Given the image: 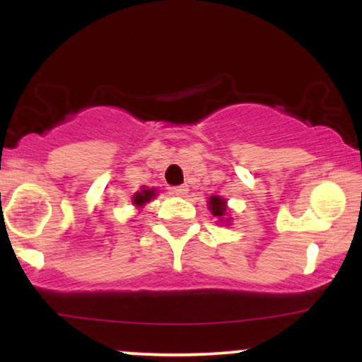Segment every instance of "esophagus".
<instances>
[{"mask_svg":"<svg viewBox=\"0 0 362 362\" xmlns=\"http://www.w3.org/2000/svg\"><path fill=\"white\" fill-rule=\"evenodd\" d=\"M187 192H189V185H177L172 189V194L178 195V197H184Z\"/></svg>","mask_w":362,"mask_h":362,"instance_id":"1","label":"esophagus"}]
</instances>
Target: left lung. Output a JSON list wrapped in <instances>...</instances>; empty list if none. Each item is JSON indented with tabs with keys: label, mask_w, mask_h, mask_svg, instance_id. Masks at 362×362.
I'll return each mask as SVG.
<instances>
[{
	"label": "left lung",
	"mask_w": 362,
	"mask_h": 362,
	"mask_svg": "<svg viewBox=\"0 0 362 362\" xmlns=\"http://www.w3.org/2000/svg\"><path fill=\"white\" fill-rule=\"evenodd\" d=\"M207 206H209V211L213 213V216H216V218H219L223 221L224 216L228 213L226 199L219 197V195H211L209 201H207ZM226 223H230V218L226 219Z\"/></svg>",
	"instance_id": "obj_1"
}]
</instances>
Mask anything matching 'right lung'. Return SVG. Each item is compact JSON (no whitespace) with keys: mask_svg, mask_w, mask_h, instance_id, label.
<instances>
[{"mask_svg":"<svg viewBox=\"0 0 362 362\" xmlns=\"http://www.w3.org/2000/svg\"><path fill=\"white\" fill-rule=\"evenodd\" d=\"M155 197H156V189H146V187H143V189H141V192L134 194V197H132V204H134L136 207H143Z\"/></svg>","mask_w":362,"mask_h":362,"instance_id":"right-lung-1","label":"right lung"}]
</instances>
